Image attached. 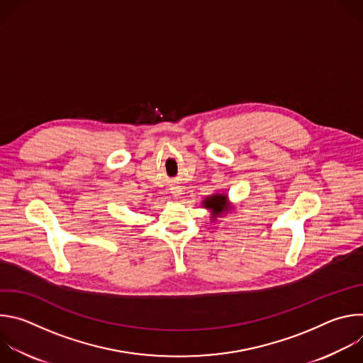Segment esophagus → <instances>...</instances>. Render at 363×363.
Segmentation results:
<instances>
[{"instance_id":"1","label":"esophagus","mask_w":363,"mask_h":363,"mask_svg":"<svg viewBox=\"0 0 363 363\" xmlns=\"http://www.w3.org/2000/svg\"><path fill=\"white\" fill-rule=\"evenodd\" d=\"M171 194H172V196H174L175 199H179V198L182 196V188L178 186V185H175V186L171 188Z\"/></svg>"}]
</instances>
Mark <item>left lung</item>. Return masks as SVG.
Instances as JSON below:
<instances>
[{"instance_id": "left-lung-1", "label": "left lung", "mask_w": 363, "mask_h": 363, "mask_svg": "<svg viewBox=\"0 0 363 363\" xmlns=\"http://www.w3.org/2000/svg\"><path fill=\"white\" fill-rule=\"evenodd\" d=\"M201 203L205 210L210 211L211 221H217V218L223 217L224 214H228L233 210L228 195L223 192H216L205 196Z\"/></svg>"}]
</instances>
